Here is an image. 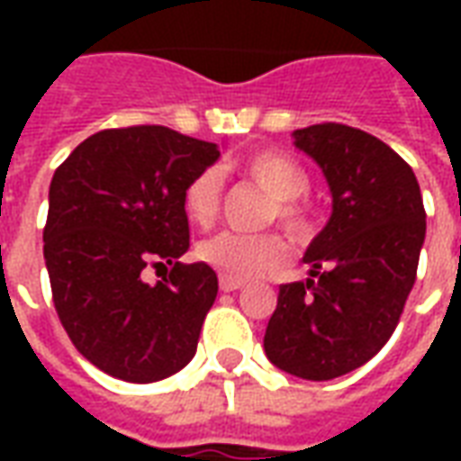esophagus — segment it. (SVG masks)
<instances>
[{
	"instance_id": "34e87169",
	"label": "esophagus",
	"mask_w": 461,
	"mask_h": 461,
	"mask_svg": "<svg viewBox=\"0 0 461 461\" xmlns=\"http://www.w3.org/2000/svg\"><path fill=\"white\" fill-rule=\"evenodd\" d=\"M244 286V281H234V279H220V289L224 294H231V291H240Z\"/></svg>"
}]
</instances>
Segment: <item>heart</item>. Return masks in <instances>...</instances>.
<instances>
[{"label": "heart", "instance_id": "heart-1", "mask_svg": "<svg viewBox=\"0 0 461 461\" xmlns=\"http://www.w3.org/2000/svg\"><path fill=\"white\" fill-rule=\"evenodd\" d=\"M241 175L259 185L274 200V217L294 234L306 237L311 230L309 207L301 197L309 192V175L299 162L281 152H257L240 165ZM221 202L220 177L214 170H202L185 185L182 210L197 227H210L217 220ZM197 257L220 274L221 279L249 281L276 271L289 259V244L281 234H234L220 231L197 247Z\"/></svg>", "mask_w": 461, "mask_h": 461}]
</instances>
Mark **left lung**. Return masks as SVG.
Instances as JSON below:
<instances>
[{
	"label": "left lung",
	"mask_w": 461,
	"mask_h": 461,
	"mask_svg": "<svg viewBox=\"0 0 461 461\" xmlns=\"http://www.w3.org/2000/svg\"><path fill=\"white\" fill-rule=\"evenodd\" d=\"M323 170L333 212L303 254L309 279L279 286L264 350L303 380L366 366L393 336L425 244V207L412 167L370 132L340 122L294 131Z\"/></svg>",
	"instance_id": "8db88e82"
}]
</instances>
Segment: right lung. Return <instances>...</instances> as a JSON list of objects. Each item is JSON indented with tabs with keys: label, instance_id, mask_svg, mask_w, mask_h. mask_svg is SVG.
<instances>
[{
	"label": "right lung",
	"instance_id": "1",
	"mask_svg": "<svg viewBox=\"0 0 461 461\" xmlns=\"http://www.w3.org/2000/svg\"><path fill=\"white\" fill-rule=\"evenodd\" d=\"M217 158L214 142L132 125L86 138L54 172L44 259L56 313L108 375L155 383L194 357L217 274L180 261L190 249L182 192ZM165 263L171 274L155 287L141 279Z\"/></svg>",
	"mask_w": 461,
	"mask_h": 461
}]
</instances>
